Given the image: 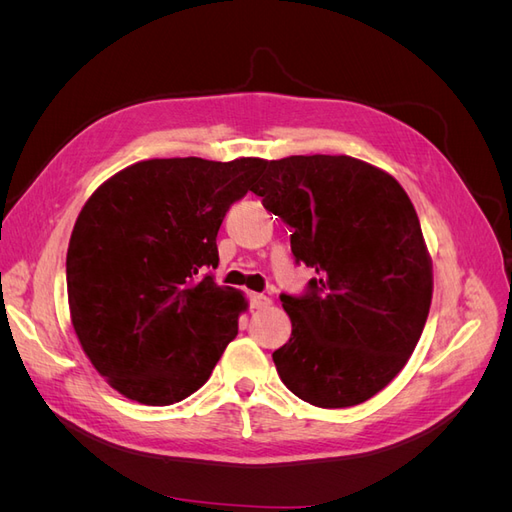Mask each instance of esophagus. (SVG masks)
<instances>
[{
  "label": "esophagus",
  "mask_w": 512,
  "mask_h": 512,
  "mask_svg": "<svg viewBox=\"0 0 512 512\" xmlns=\"http://www.w3.org/2000/svg\"><path fill=\"white\" fill-rule=\"evenodd\" d=\"M250 305H252L254 309H265V307L271 305V299L267 297V294H256V292H252V294H250Z\"/></svg>",
  "instance_id": "esophagus-1"
}]
</instances>
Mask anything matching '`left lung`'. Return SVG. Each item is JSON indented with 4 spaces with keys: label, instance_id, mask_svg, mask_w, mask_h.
Returning a JSON list of instances; mask_svg holds the SVG:
<instances>
[{
    "label": "left lung",
    "instance_id": "left-lung-1",
    "mask_svg": "<svg viewBox=\"0 0 512 512\" xmlns=\"http://www.w3.org/2000/svg\"><path fill=\"white\" fill-rule=\"evenodd\" d=\"M254 194L290 228L294 260L316 271L305 294L280 299L288 342L273 352L282 382L318 408L363 404L414 352L433 275L404 188L350 156L271 160Z\"/></svg>",
    "mask_w": 512,
    "mask_h": 512
}]
</instances>
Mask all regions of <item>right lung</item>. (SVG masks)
<instances>
[{"label": "right lung", "mask_w": 512, "mask_h": 512, "mask_svg": "<svg viewBox=\"0 0 512 512\" xmlns=\"http://www.w3.org/2000/svg\"><path fill=\"white\" fill-rule=\"evenodd\" d=\"M267 160H145L119 170L76 218L68 303L76 337L123 397L170 406L203 386L247 307L218 286V230Z\"/></svg>", "instance_id": "right-lung-1"}]
</instances>
